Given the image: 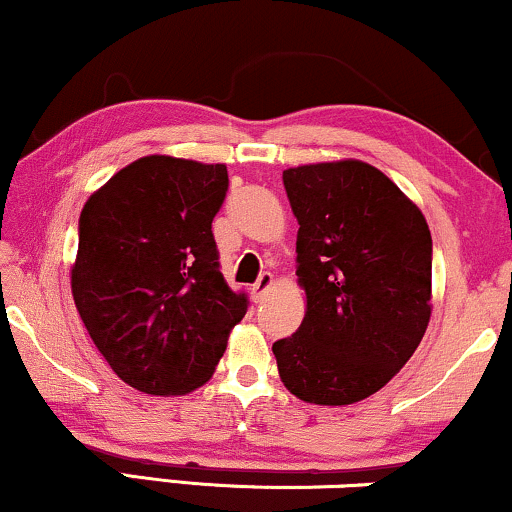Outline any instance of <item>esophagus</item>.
I'll list each match as a JSON object with an SVG mask.
<instances>
[{
  "label": "esophagus",
  "instance_id": "obj_1",
  "mask_svg": "<svg viewBox=\"0 0 512 512\" xmlns=\"http://www.w3.org/2000/svg\"><path fill=\"white\" fill-rule=\"evenodd\" d=\"M270 287H273V275L270 273H261V277L254 282V287H251V299L256 301H263L266 299V294L270 292Z\"/></svg>",
  "mask_w": 512,
  "mask_h": 512
}]
</instances>
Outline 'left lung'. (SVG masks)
Masks as SVG:
<instances>
[{
  "label": "left lung",
  "instance_id": "1",
  "mask_svg": "<svg viewBox=\"0 0 512 512\" xmlns=\"http://www.w3.org/2000/svg\"><path fill=\"white\" fill-rule=\"evenodd\" d=\"M296 220V275L306 315L273 353L306 403L349 406L380 391L425 337L432 235L382 170L349 159L282 173Z\"/></svg>",
  "mask_w": 512,
  "mask_h": 512
}]
</instances>
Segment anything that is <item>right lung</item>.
I'll use <instances>...</instances> for the list:
<instances>
[{"mask_svg":"<svg viewBox=\"0 0 512 512\" xmlns=\"http://www.w3.org/2000/svg\"><path fill=\"white\" fill-rule=\"evenodd\" d=\"M225 192L223 163L154 154L82 208L75 308L111 370L144 394H189L211 380L249 306L227 287L211 232Z\"/></svg>","mask_w":512,"mask_h":512,"instance_id":"right-lung-1","label":"right lung"}]
</instances>
